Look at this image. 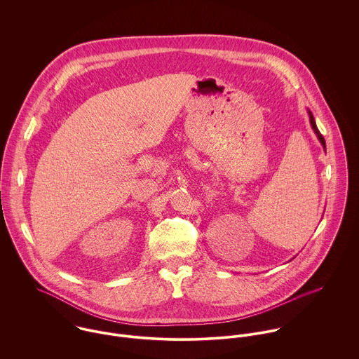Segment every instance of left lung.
<instances>
[{
    "label": "left lung",
    "mask_w": 359,
    "mask_h": 359,
    "mask_svg": "<svg viewBox=\"0 0 359 359\" xmlns=\"http://www.w3.org/2000/svg\"><path fill=\"white\" fill-rule=\"evenodd\" d=\"M308 116H309V123H311V127H312V130H313V133H315V135L318 137V140H319V142H320V145L323 147V149L326 151V144H325V138L322 137V134L319 133V130H318V127H316V123H315V118H313V116H312V113H311V110L308 109Z\"/></svg>",
    "instance_id": "obj_1"
}]
</instances>
